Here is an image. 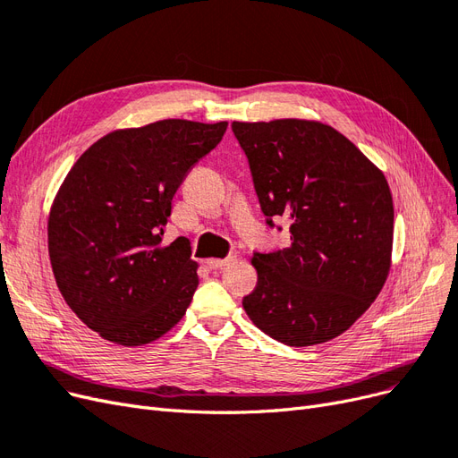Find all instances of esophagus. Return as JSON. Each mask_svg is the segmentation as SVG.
Masks as SVG:
<instances>
[{
  "label": "esophagus",
  "mask_w": 458,
  "mask_h": 458,
  "mask_svg": "<svg viewBox=\"0 0 458 458\" xmlns=\"http://www.w3.org/2000/svg\"><path fill=\"white\" fill-rule=\"evenodd\" d=\"M235 255H232V257H226V259H209L208 260V267L209 268H213V270H218V268H225V267H228V264H232V262H235Z\"/></svg>",
  "instance_id": "1"
}]
</instances>
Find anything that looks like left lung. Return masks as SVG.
<instances>
[{
	"label": "left lung",
	"instance_id": "left-lung-1",
	"mask_svg": "<svg viewBox=\"0 0 458 458\" xmlns=\"http://www.w3.org/2000/svg\"><path fill=\"white\" fill-rule=\"evenodd\" d=\"M270 228L291 245L253 253L255 326L287 346L327 343L353 326L385 285L394 238L388 182L344 135L304 120L233 122Z\"/></svg>",
	"mask_w": 458,
	"mask_h": 458
}]
</instances>
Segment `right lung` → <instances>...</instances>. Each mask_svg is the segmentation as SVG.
Masks as SVG:
<instances>
[{"label": "right lung", "instance_id": "right-lung-1", "mask_svg": "<svg viewBox=\"0 0 458 458\" xmlns=\"http://www.w3.org/2000/svg\"><path fill=\"white\" fill-rule=\"evenodd\" d=\"M228 123L164 120L114 131L73 164L49 216V257L64 301L122 346L181 321L198 289L186 238L161 245L173 196Z\"/></svg>", "mask_w": 458, "mask_h": 458}]
</instances>
